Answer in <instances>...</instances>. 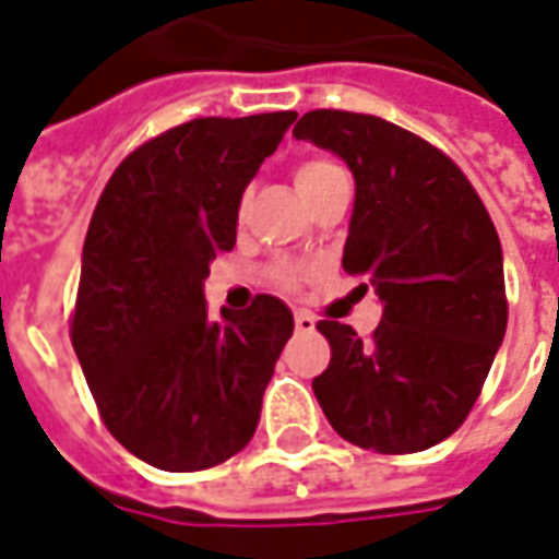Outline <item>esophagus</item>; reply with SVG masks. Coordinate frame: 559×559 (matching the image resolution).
I'll use <instances>...</instances> for the list:
<instances>
[{"mask_svg":"<svg viewBox=\"0 0 559 559\" xmlns=\"http://www.w3.org/2000/svg\"><path fill=\"white\" fill-rule=\"evenodd\" d=\"M317 329V320H313L308 311H296V332L301 334H311Z\"/></svg>","mask_w":559,"mask_h":559,"instance_id":"esophagus-1","label":"esophagus"}]
</instances>
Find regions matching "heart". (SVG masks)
Segmentation results:
<instances>
[{"instance_id": "1", "label": "heart", "mask_w": 559, "mask_h": 559, "mask_svg": "<svg viewBox=\"0 0 559 559\" xmlns=\"http://www.w3.org/2000/svg\"><path fill=\"white\" fill-rule=\"evenodd\" d=\"M337 180H346V175H343L332 159H322V156L301 159V163L293 168V183H296L299 195L305 198L308 204L317 201V198H320L329 186L337 183ZM269 275H272V281H275L278 287L293 290V287H299L301 281L308 278V269L301 266V263H290V260H278L275 266L269 269Z\"/></svg>"}]
</instances>
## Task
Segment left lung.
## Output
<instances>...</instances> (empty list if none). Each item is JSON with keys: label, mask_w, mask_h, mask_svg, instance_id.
I'll list each match as a JSON object with an SVG mask.
<instances>
[{"label": "left lung", "mask_w": 559, "mask_h": 559, "mask_svg": "<svg viewBox=\"0 0 559 559\" xmlns=\"http://www.w3.org/2000/svg\"><path fill=\"white\" fill-rule=\"evenodd\" d=\"M293 135L349 165L343 269L382 301L370 341L337 320L317 325L332 361L313 394L334 432L358 448H432L468 417L507 332L498 230L459 165L396 123L317 109Z\"/></svg>", "instance_id": "8db88e82"}]
</instances>
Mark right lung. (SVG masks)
I'll return each instance as SVG.
<instances>
[{
    "label": "right lung",
    "mask_w": 559,
    "mask_h": 559,
    "mask_svg": "<svg viewBox=\"0 0 559 559\" xmlns=\"http://www.w3.org/2000/svg\"><path fill=\"white\" fill-rule=\"evenodd\" d=\"M296 111L195 118L123 159L82 246L70 341L103 424L159 471L246 448L293 313L275 296L210 320L204 278L237 242L239 201Z\"/></svg>",
    "instance_id": "add662e5"
}]
</instances>
